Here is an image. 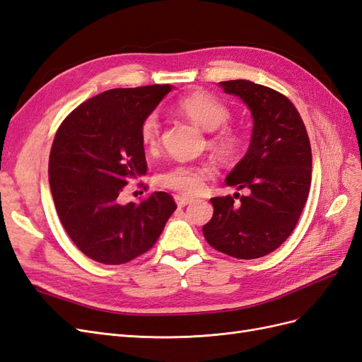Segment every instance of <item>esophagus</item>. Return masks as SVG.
<instances>
[{
  "label": "esophagus",
  "mask_w": 362,
  "mask_h": 362,
  "mask_svg": "<svg viewBox=\"0 0 362 362\" xmlns=\"http://www.w3.org/2000/svg\"><path fill=\"white\" fill-rule=\"evenodd\" d=\"M175 201H177L178 206H185L193 202L192 198H185V196H175Z\"/></svg>",
  "instance_id": "34e87169"
}]
</instances>
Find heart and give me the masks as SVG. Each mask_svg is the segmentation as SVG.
I'll list each match as a JSON object with an SVG mask.
<instances>
[{
	"label": "heart",
	"mask_w": 362,
	"mask_h": 362,
	"mask_svg": "<svg viewBox=\"0 0 362 362\" xmlns=\"http://www.w3.org/2000/svg\"><path fill=\"white\" fill-rule=\"evenodd\" d=\"M178 110L206 131L218 130L210 137V145L226 160L237 158L247 145V133L238 125H225L231 119V108L222 100L208 92H193L178 103ZM140 140L149 151L160 145L161 124L156 113H149L140 124ZM213 175V168L206 163H180L160 175V184L173 192L198 194L206 180Z\"/></svg>",
	"instance_id": "obj_1"
}]
</instances>
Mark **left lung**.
Segmentation results:
<instances>
[{"instance_id":"1","label":"left lung","mask_w":362,"mask_h":362,"mask_svg":"<svg viewBox=\"0 0 362 362\" xmlns=\"http://www.w3.org/2000/svg\"><path fill=\"white\" fill-rule=\"evenodd\" d=\"M242 98L254 117L247 154L228 175L233 196L211 198L214 213L202 226L211 247L229 257L255 259L278 249L293 233L311 187V145L303 120L286 95L247 80L222 81Z\"/></svg>"}]
</instances>
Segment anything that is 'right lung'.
Masks as SVG:
<instances>
[{
	"label": "right lung",
	"mask_w": 362,
	"mask_h": 362,
	"mask_svg": "<svg viewBox=\"0 0 362 362\" xmlns=\"http://www.w3.org/2000/svg\"><path fill=\"white\" fill-rule=\"evenodd\" d=\"M169 92V84L103 92L64 117L54 137L48 177L59 218L74 245L103 264L144 255L177 210L166 192L119 202L129 180L148 170L141 120Z\"/></svg>",
	"instance_id": "1"
}]
</instances>
